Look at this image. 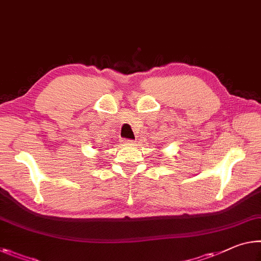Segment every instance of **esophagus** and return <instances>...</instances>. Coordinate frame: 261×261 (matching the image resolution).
<instances>
[{"mask_svg": "<svg viewBox=\"0 0 261 261\" xmlns=\"http://www.w3.org/2000/svg\"><path fill=\"white\" fill-rule=\"evenodd\" d=\"M122 143H123V144H132V143H134V140H130V139H122Z\"/></svg>", "mask_w": 261, "mask_h": 261, "instance_id": "1", "label": "esophagus"}]
</instances>
